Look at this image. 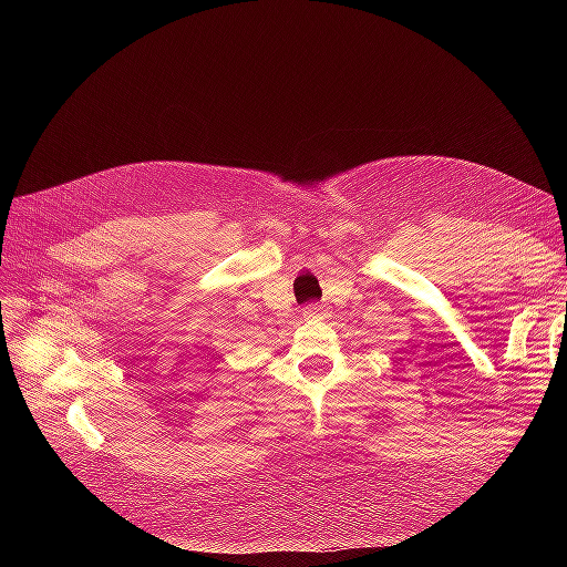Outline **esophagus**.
Returning a JSON list of instances; mask_svg holds the SVG:
<instances>
[{"instance_id": "1", "label": "esophagus", "mask_w": 567, "mask_h": 567, "mask_svg": "<svg viewBox=\"0 0 567 567\" xmlns=\"http://www.w3.org/2000/svg\"><path fill=\"white\" fill-rule=\"evenodd\" d=\"M302 315L305 319H317V317H323V307L317 305V302H310L307 307H302Z\"/></svg>"}]
</instances>
